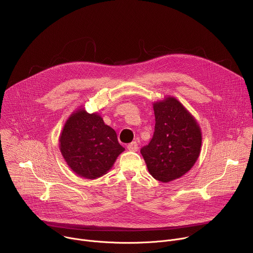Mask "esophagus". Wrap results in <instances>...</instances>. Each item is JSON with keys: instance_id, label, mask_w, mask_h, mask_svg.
Instances as JSON below:
<instances>
[{"instance_id": "34e87169", "label": "esophagus", "mask_w": 253, "mask_h": 253, "mask_svg": "<svg viewBox=\"0 0 253 253\" xmlns=\"http://www.w3.org/2000/svg\"><path fill=\"white\" fill-rule=\"evenodd\" d=\"M127 148L130 150V151H136L138 149V144L136 141H133L131 143H129L127 145Z\"/></svg>"}]
</instances>
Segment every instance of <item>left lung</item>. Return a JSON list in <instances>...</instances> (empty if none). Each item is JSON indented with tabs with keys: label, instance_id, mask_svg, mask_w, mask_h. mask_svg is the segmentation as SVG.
Here are the masks:
<instances>
[{
	"label": "left lung",
	"instance_id": "1",
	"mask_svg": "<svg viewBox=\"0 0 253 253\" xmlns=\"http://www.w3.org/2000/svg\"><path fill=\"white\" fill-rule=\"evenodd\" d=\"M156 126L149 143L140 149L149 174L167 183L186 174L197 161L201 131L194 117L173 96L154 104Z\"/></svg>",
	"mask_w": 253,
	"mask_h": 253
}]
</instances>
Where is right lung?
<instances>
[{"instance_id":"add662e5","label":"right lung","mask_w":253,"mask_h":253,"mask_svg":"<svg viewBox=\"0 0 253 253\" xmlns=\"http://www.w3.org/2000/svg\"><path fill=\"white\" fill-rule=\"evenodd\" d=\"M61 154L72 171L86 179L107 174L118 156L125 150L113 128L97 113L75 111L60 135Z\"/></svg>"}]
</instances>
